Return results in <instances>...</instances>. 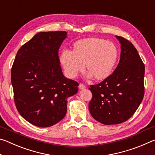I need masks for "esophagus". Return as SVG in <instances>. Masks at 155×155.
I'll return each mask as SVG.
<instances>
[{
  "mask_svg": "<svg viewBox=\"0 0 155 155\" xmlns=\"http://www.w3.org/2000/svg\"><path fill=\"white\" fill-rule=\"evenodd\" d=\"M78 87H79L80 90H83V89H85L86 88L85 85H83V84H82V83H80L79 84V86H78Z\"/></svg>",
  "mask_w": 155,
  "mask_h": 155,
  "instance_id": "34e87169",
  "label": "esophagus"
}]
</instances>
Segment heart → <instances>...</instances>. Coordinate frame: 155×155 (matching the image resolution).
<instances>
[{"label": "heart", "mask_w": 155, "mask_h": 155, "mask_svg": "<svg viewBox=\"0 0 155 155\" xmlns=\"http://www.w3.org/2000/svg\"><path fill=\"white\" fill-rule=\"evenodd\" d=\"M118 58V50L110 41L98 38L81 39L73 44L72 51H64L59 62L68 78L76 77L85 69L88 77L103 81L111 74Z\"/></svg>", "instance_id": "b5f03b06"}]
</instances>
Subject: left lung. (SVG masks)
Listing matches in <instances>:
<instances>
[{"label":"left lung","instance_id":"left-lung-1","mask_svg":"<svg viewBox=\"0 0 155 155\" xmlns=\"http://www.w3.org/2000/svg\"><path fill=\"white\" fill-rule=\"evenodd\" d=\"M121 44L119 64L101 83L90 85L91 115L105 125L118 124L135 114L144 96L145 65L133 44L115 36Z\"/></svg>","mask_w":155,"mask_h":155}]
</instances>
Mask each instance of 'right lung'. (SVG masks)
Segmentation results:
<instances>
[{
    "instance_id": "add662e5",
    "label": "right lung",
    "mask_w": 155,
    "mask_h": 155,
    "mask_svg": "<svg viewBox=\"0 0 155 155\" xmlns=\"http://www.w3.org/2000/svg\"><path fill=\"white\" fill-rule=\"evenodd\" d=\"M65 31L40 32L18 50L12 68L15 106L23 118L49 127L64 118L67 98L78 91L77 81L65 78L58 51Z\"/></svg>"
}]
</instances>
